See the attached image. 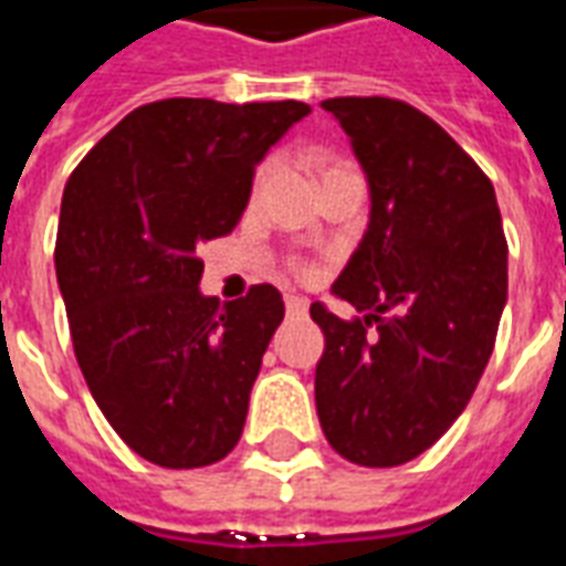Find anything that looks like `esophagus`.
I'll use <instances>...</instances> for the list:
<instances>
[{"mask_svg":"<svg viewBox=\"0 0 566 566\" xmlns=\"http://www.w3.org/2000/svg\"><path fill=\"white\" fill-rule=\"evenodd\" d=\"M284 308H287L291 318H300V315H306L308 312V303L303 296H284Z\"/></svg>","mask_w":566,"mask_h":566,"instance_id":"1","label":"esophagus"}]
</instances>
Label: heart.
Listing matches in <instances>:
<instances>
[{
	"instance_id": "1",
	"label": "heart",
	"mask_w": 566,
	"mask_h": 566,
	"mask_svg": "<svg viewBox=\"0 0 566 566\" xmlns=\"http://www.w3.org/2000/svg\"><path fill=\"white\" fill-rule=\"evenodd\" d=\"M336 166H343V163H327V166L321 169V175L331 172V169H336ZM266 175H270V166L263 163V166L258 169V175H254V197L260 193V187L266 185ZM287 272H294V275H300V279H306V275H312V266H308L306 260L291 258V260H287Z\"/></svg>"
}]
</instances>
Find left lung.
I'll use <instances>...</instances> for the list:
<instances>
[{"label": "left lung", "instance_id": "1", "mask_svg": "<svg viewBox=\"0 0 566 566\" xmlns=\"http://www.w3.org/2000/svg\"><path fill=\"white\" fill-rule=\"evenodd\" d=\"M367 172L364 242L333 282L355 318L312 303L321 430L345 461L400 467L461 416L494 352L506 235L494 185L433 117L403 99H324Z\"/></svg>", "mask_w": 566, "mask_h": 566}]
</instances>
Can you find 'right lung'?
Segmentation results:
<instances>
[{"label": "right lung", "instance_id": "1", "mask_svg": "<svg viewBox=\"0 0 566 566\" xmlns=\"http://www.w3.org/2000/svg\"><path fill=\"white\" fill-rule=\"evenodd\" d=\"M308 112L160 99L69 175L54 263L72 348L108 424L157 467H209L242 437L284 303L272 284L227 306L202 296L199 248L233 233L260 157Z\"/></svg>", "mask_w": 566, "mask_h": 566}]
</instances>
